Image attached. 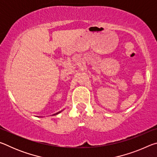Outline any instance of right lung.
<instances>
[{
	"instance_id": "add662e5",
	"label": "right lung",
	"mask_w": 157,
	"mask_h": 157,
	"mask_svg": "<svg viewBox=\"0 0 157 157\" xmlns=\"http://www.w3.org/2000/svg\"><path fill=\"white\" fill-rule=\"evenodd\" d=\"M60 113V111H59V112H57V113H55L54 115H56V114H58V113Z\"/></svg>"
}]
</instances>
